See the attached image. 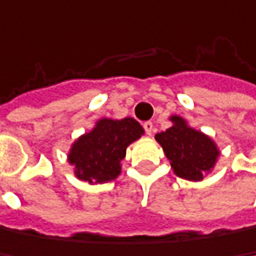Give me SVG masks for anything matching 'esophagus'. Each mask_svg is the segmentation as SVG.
<instances>
[{
    "label": "esophagus",
    "instance_id": "esophagus-1",
    "mask_svg": "<svg viewBox=\"0 0 256 256\" xmlns=\"http://www.w3.org/2000/svg\"><path fill=\"white\" fill-rule=\"evenodd\" d=\"M143 130H144V132H146L148 136H152L154 131H155V126H154L152 122H144V124H143Z\"/></svg>",
    "mask_w": 256,
    "mask_h": 256
}]
</instances>
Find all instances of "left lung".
Segmentation results:
<instances>
[{
  "instance_id": "1",
  "label": "left lung",
  "mask_w": 256,
  "mask_h": 256,
  "mask_svg": "<svg viewBox=\"0 0 256 256\" xmlns=\"http://www.w3.org/2000/svg\"><path fill=\"white\" fill-rule=\"evenodd\" d=\"M173 126L155 136L172 162L174 173L186 180H201L212 170L219 155L214 143L186 122L173 116Z\"/></svg>"
}]
</instances>
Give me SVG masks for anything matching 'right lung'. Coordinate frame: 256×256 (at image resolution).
<instances>
[{
    "mask_svg": "<svg viewBox=\"0 0 256 256\" xmlns=\"http://www.w3.org/2000/svg\"><path fill=\"white\" fill-rule=\"evenodd\" d=\"M142 134V125L132 118L101 119L90 132L72 144L68 161L76 166L78 179L89 184L110 182L120 173V161L125 158L128 144Z\"/></svg>",
    "mask_w": 256,
    "mask_h": 256,
    "instance_id": "add662e5",
    "label": "right lung"
}]
</instances>
